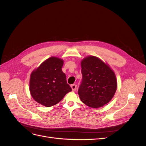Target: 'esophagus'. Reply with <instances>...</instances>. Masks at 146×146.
Segmentation results:
<instances>
[{"label": "esophagus", "instance_id": "34e87169", "mask_svg": "<svg viewBox=\"0 0 146 146\" xmlns=\"http://www.w3.org/2000/svg\"><path fill=\"white\" fill-rule=\"evenodd\" d=\"M71 88H72L73 91H75L76 90V89H77V85H76V84H73V85H71Z\"/></svg>", "mask_w": 146, "mask_h": 146}]
</instances>
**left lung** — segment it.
Masks as SVG:
<instances>
[{"label": "left lung", "mask_w": 146, "mask_h": 146, "mask_svg": "<svg viewBox=\"0 0 146 146\" xmlns=\"http://www.w3.org/2000/svg\"><path fill=\"white\" fill-rule=\"evenodd\" d=\"M82 80L78 94L82 102L91 108H100L108 103L117 88L115 74L104 61L88 56L81 61Z\"/></svg>", "instance_id": "left-lung-1"}]
</instances>
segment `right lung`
<instances>
[{"instance_id":"add662e5","label":"right lung","mask_w":146,"mask_h":146,"mask_svg":"<svg viewBox=\"0 0 146 146\" xmlns=\"http://www.w3.org/2000/svg\"><path fill=\"white\" fill-rule=\"evenodd\" d=\"M63 65V60L51 57L32 72L29 90L36 102L50 107L60 102L72 90L62 72Z\"/></svg>"}]
</instances>
